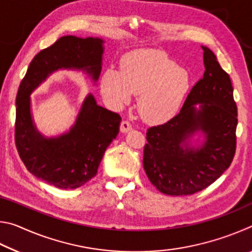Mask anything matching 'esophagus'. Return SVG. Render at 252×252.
Listing matches in <instances>:
<instances>
[{"label":"esophagus","instance_id":"esophagus-1","mask_svg":"<svg viewBox=\"0 0 252 252\" xmlns=\"http://www.w3.org/2000/svg\"><path fill=\"white\" fill-rule=\"evenodd\" d=\"M132 129L131 125L127 121H122L121 125H120V132L122 133H126V132H129Z\"/></svg>","mask_w":252,"mask_h":252}]
</instances>
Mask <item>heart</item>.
Masks as SVG:
<instances>
[{
  "label": "heart",
  "mask_w": 252,
  "mask_h": 252,
  "mask_svg": "<svg viewBox=\"0 0 252 252\" xmlns=\"http://www.w3.org/2000/svg\"><path fill=\"white\" fill-rule=\"evenodd\" d=\"M187 69L161 51L136 50L121 59L120 71L105 69L100 79L102 96L110 108L121 110L139 95L144 121L161 125L176 116L190 89Z\"/></svg>",
  "instance_id": "obj_1"
}]
</instances>
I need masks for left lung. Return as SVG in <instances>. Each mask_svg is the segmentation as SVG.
I'll return each mask as SVG.
<instances>
[{"mask_svg": "<svg viewBox=\"0 0 252 252\" xmlns=\"http://www.w3.org/2000/svg\"><path fill=\"white\" fill-rule=\"evenodd\" d=\"M201 48L203 78L176 117L147 131L144 171L168 195L192 194L209 187L229 168L236 151L238 119L231 80L215 53Z\"/></svg>", "mask_w": 252, "mask_h": 252, "instance_id": "8db88e82", "label": "left lung"}]
</instances>
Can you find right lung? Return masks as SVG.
<instances>
[{
  "instance_id": "1",
  "label": "right lung",
  "mask_w": 252,
  "mask_h": 252,
  "mask_svg": "<svg viewBox=\"0 0 252 252\" xmlns=\"http://www.w3.org/2000/svg\"><path fill=\"white\" fill-rule=\"evenodd\" d=\"M104 40L62 36L30 63L16 94L15 142L21 160L37 179L60 189H76L95 176L106 148L117 138L121 118L85 95L73 125L58 135H44L34 122L31 94L58 71H81L96 85Z\"/></svg>"
}]
</instances>
